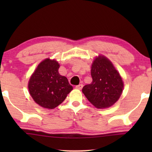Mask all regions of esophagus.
Wrapping results in <instances>:
<instances>
[{"mask_svg": "<svg viewBox=\"0 0 152 152\" xmlns=\"http://www.w3.org/2000/svg\"><path fill=\"white\" fill-rule=\"evenodd\" d=\"M82 87H83V84H79V85H77V86H75V88L77 89H80V90H81V89L82 88Z\"/></svg>", "mask_w": 152, "mask_h": 152, "instance_id": "34e87169", "label": "esophagus"}]
</instances>
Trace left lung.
<instances>
[{
    "label": "left lung",
    "mask_w": 152,
    "mask_h": 152,
    "mask_svg": "<svg viewBox=\"0 0 152 152\" xmlns=\"http://www.w3.org/2000/svg\"><path fill=\"white\" fill-rule=\"evenodd\" d=\"M91 74L93 82L82 88L88 100L98 109L114 104L122 94L124 84L111 62L104 56L97 57L91 66Z\"/></svg>",
    "instance_id": "1"
}]
</instances>
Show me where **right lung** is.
Instances as JSON below:
<instances>
[{"label": "right lung", "instance_id": "add662e5", "mask_svg": "<svg viewBox=\"0 0 152 152\" xmlns=\"http://www.w3.org/2000/svg\"><path fill=\"white\" fill-rule=\"evenodd\" d=\"M59 64L46 59L39 64L29 81L28 88L36 103L46 109L59 106L72 90L68 79L60 75Z\"/></svg>", "mask_w": 152, "mask_h": 152}]
</instances>
